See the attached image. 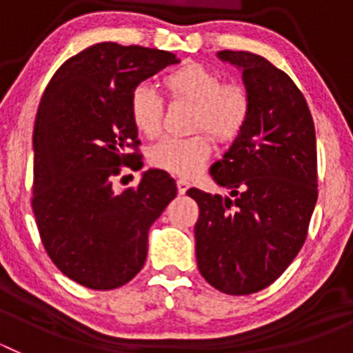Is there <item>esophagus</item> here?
Here are the masks:
<instances>
[{"label": "esophagus", "mask_w": 353, "mask_h": 353, "mask_svg": "<svg viewBox=\"0 0 353 353\" xmlns=\"http://www.w3.org/2000/svg\"><path fill=\"white\" fill-rule=\"evenodd\" d=\"M176 189H179L180 194H185L187 189H189V182H187V180H183V179L176 180Z\"/></svg>", "instance_id": "34e87169"}]
</instances>
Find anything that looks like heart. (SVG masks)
I'll list each match as a JSON object with an SVG mask.
<instances>
[{
	"label": "heart",
	"instance_id": "obj_1",
	"mask_svg": "<svg viewBox=\"0 0 353 353\" xmlns=\"http://www.w3.org/2000/svg\"><path fill=\"white\" fill-rule=\"evenodd\" d=\"M166 90L173 99L194 104L192 129H205L219 141H232L244 129L251 111V99L244 86L224 83L215 72L201 65H185L171 72L164 79ZM130 118L146 138H155L162 129L164 102L157 90L141 83L130 95ZM212 154L207 134L189 138L166 136L159 139L148 152L154 166L170 173L191 176L205 166Z\"/></svg>",
	"mask_w": 353,
	"mask_h": 353
}]
</instances>
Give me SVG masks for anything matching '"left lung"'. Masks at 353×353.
<instances>
[{
  "mask_svg": "<svg viewBox=\"0 0 353 353\" xmlns=\"http://www.w3.org/2000/svg\"><path fill=\"white\" fill-rule=\"evenodd\" d=\"M242 70L251 111L212 179L232 198L189 189L199 207L194 226L201 276L228 295L272 285L307 236L318 198L313 117L297 84L263 56L219 51Z\"/></svg>",
  "mask_w": 353,
  "mask_h": 353,
  "instance_id": "1",
  "label": "left lung"
}]
</instances>
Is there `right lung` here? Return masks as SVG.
Masks as SVG:
<instances>
[{
	"label": "right lung",
	"instance_id": "1",
	"mask_svg": "<svg viewBox=\"0 0 353 353\" xmlns=\"http://www.w3.org/2000/svg\"><path fill=\"white\" fill-rule=\"evenodd\" d=\"M173 52L95 43L61 65L43 92L33 130V198L40 239L72 281L113 290L143 269L148 230L176 196L166 171L117 189L121 168H143L130 95Z\"/></svg>",
	"mask_w": 353,
	"mask_h": 353
}]
</instances>
